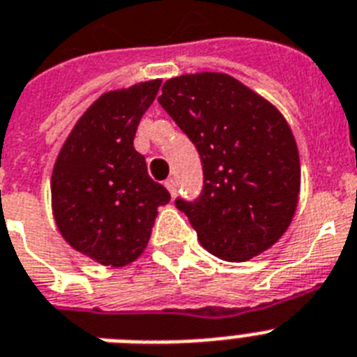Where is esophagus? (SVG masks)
Returning <instances> with one entry per match:
<instances>
[{
    "mask_svg": "<svg viewBox=\"0 0 357 357\" xmlns=\"http://www.w3.org/2000/svg\"><path fill=\"white\" fill-rule=\"evenodd\" d=\"M165 187H167V190H169V192H170V196H176V190H178L176 179H174V178L167 179V181H165Z\"/></svg>",
    "mask_w": 357,
    "mask_h": 357,
    "instance_id": "1",
    "label": "esophagus"
}]
</instances>
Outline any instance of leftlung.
Returning a JSON list of instances; mask_svg holds the SVG:
<instances>
[{"instance_id":"1","label":"left lung","mask_w":357,"mask_h":357,"mask_svg":"<svg viewBox=\"0 0 357 357\" xmlns=\"http://www.w3.org/2000/svg\"><path fill=\"white\" fill-rule=\"evenodd\" d=\"M158 98L197 149L202 194L176 199L203 247L227 261H247L274 245L292 221L299 154L289 123L232 76L172 77Z\"/></svg>"}]
</instances>
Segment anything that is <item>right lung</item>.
I'll list each match as a JSON object with an SVG mask.
<instances>
[{
  "mask_svg": "<svg viewBox=\"0 0 357 357\" xmlns=\"http://www.w3.org/2000/svg\"><path fill=\"white\" fill-rule=\"evenodd\" d=\"M161 82L103 94L89 107L54 165V218L70 247L101 265L134 261L169 190L146 172L134 136Z\"/></svg>",
  "mask_w": 357,
  "mask_h": 357,
  "instance_id": "add662e5",
  "label": "right lung"
}]
</instances>
